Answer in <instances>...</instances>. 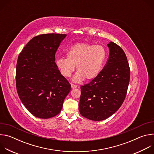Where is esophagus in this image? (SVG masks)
Instances as JSON below:
<instances>
[{
	"instance_id": "1",
	"label": "esophagus",
	"mask_w": 154,
	"mask_h": 154,
	"mask_svg": "<svg viewBox=\"0 0 154 154\" xmlns=\"http://www.w3.org/2000/svg\"><path fill=\"white\" fill-rule=\"evenodd\" d=\"M71 88L72 89H74V88H77V85H74V84H71Z\"/></svg>"
}]
</instances>
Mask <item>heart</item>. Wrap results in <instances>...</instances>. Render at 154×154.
<instances>
[{
	"label": "heart",
	"mask_w": 154,
	"mask_h": 154,
	"mask_svg": "<svg viewBox=\"0 0 154 154\" xmlns=\"http://www.w3.org/2000/svg\"><path fill=\"white\" fill-rule=\"evenodd\" d=\"M66 58H58L56 66L64 77H69L76 66L77 74L74 81L91 80L100 72L106 57L105 48L99 45L80 42L72 45L66 52Z\"/></svg>",
	"instance_id": "b5f03b06"
}]
</instances>
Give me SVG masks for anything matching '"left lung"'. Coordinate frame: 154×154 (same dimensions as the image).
Returning <instances> with one entry per match:
<instances>
[{
  "label": "left lung",
  "instance_id": "obj_1",
  "mask_svg": "<svg viewBox=\"0 0 154 154\" xmlns=\"http://www.w3.org/2000/svg\"><path fill=\"white\" fill-rule=\"evenodd\" d=\"M107 46L109 53L103 69L89 83L80 87V113L95 121L109 118L120 108L130 81V68L125 52L113 42Z\"/></svg>",
  "mask_w": 154,
  "mask_h": 154
}]
</instances>
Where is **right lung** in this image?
<instances>
[{
  "mask_svg": "<svg viewBox=\"0 0 154 154\" xmlns=\"http://www.w3.org/2000/svg\"><path fill=\"white\" fill-rule=\"evenodd\" d=\"M66 34L35 36L17 58L16 85L18 96L35 116L48 119L61 110L71 85L55 64V53Z\"/></svg>",
  "mask_w": 154,
  "mask_h": 154,
  "instance_id": "right-lung-1",
  "label": "right lung"
}]
</instances>
